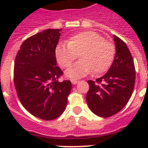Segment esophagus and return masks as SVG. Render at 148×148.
I'll use <instances>...</instances> for the list:
<instances>
[{
	"mask_svg": "<svg viewBox=\"0 0 148 148\" xmlns=\"http://www.w3.org/2000/svg\"><path fill=\"white\" fill-rule=\"evenodd\" d=\"M71 82L73 84H75L78 83V79H76V78H73V79H71Z\"/></svg>",
	"mask_w": 148,
	"mask_h": 148,
	"instance_id": "1",
	"label": "esophagus"
}]
</instances>
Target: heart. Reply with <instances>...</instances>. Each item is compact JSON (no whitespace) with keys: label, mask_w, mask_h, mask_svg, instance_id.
I'll return each instance as SVG.
<instances>
[{"label":"heart","mask_w":148,"mask_h":148,"mask_svg":"<svg viewBox=\"0 0 148 148\" xmlns=\"http://www.w3.org/2000/svg\"><path fill=\"white\" fill-rule=\"evenodd\" d=\"M55 53L62 68L70 67L79 54L80 61L66 72V76L73 78L84 76L92 71L94 75L107 71L114 60L116 49L113 44L104 40L100 34L85 31L72 36L67 44H58Z\"/></svg>","instance_id":"1"}]
</instances>
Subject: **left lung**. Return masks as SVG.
Returning <instances> with one entry per match:
<instances>
[{
    "label": "left lung",
    "mask_w": 148,
    "mask_h": 148,
    "mask_svg": "<svg viewBox=\"0 0 148 148\" xmlns=\"http://www.w3.org/2000/svg\"><path fill=\"white\" fill-rule=\"evenodd\" d=\"M116 56L104 76L89 80L86 96L89 108L95 115L108 118L121 111L133 93L136 79L135 65L130 50L121 38L113 35Z\"/></svg>",
    "instance_id": "8db88e82"
}]
</instances>
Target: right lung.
Instances as JSON below:
<instances>
[{
	"label": "right lung",
	"instance_id": "right-lung-1",
	"mask_svg": "<svg viewBox=\"0 0 148 148\" xmlns=\"http://www.w3.org/2000/svg\"><path fill=\"white\" fill-rule=\"evenodd\" d=\"M60 31L48 29L26 39L14 64V84L21 103L29 113L46 121L62 114L72 88L70 81L59 82L63 71L56 66L55 51Z\"/></svg>",
	"mask_w": 148,
	"mask_h": 148
}]
</instances>
